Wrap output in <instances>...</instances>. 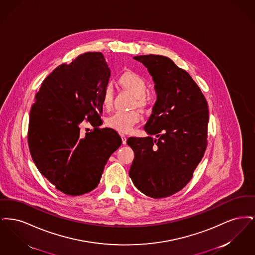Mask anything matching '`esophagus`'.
Here are the masks:
<instances>
[{
  "label": "esophagus",
  "instance_id": "34e87169",
  "mask_svg": "<svg viewBox=\"0 0 255 255\" xmlns=\"http://www.w3.org/2000/svg\"><path fill=\"white\" fill-rule=\"evenodd\" d=\"M122 143H123V144H126V142H127V137H126V135L123 134V133H122Z\"/></svg>",
  "mask_w": 255,
  "mask_h": 255
}]
</instances>
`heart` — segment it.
<instances>
[{
    "label": "heart",
    "instance_id": "1",
    "mask_svg": "<svg viewBox=\"0 0 255 255\" xmlns=\"http://www.w3.org/2000/svg\"><path fill=\"white\" fill-rule=\"evenodd\" d=\"M119 83L130 92L135 97L134 105L139 108H143L146 105L145 95L147 92V84L145 80L137 73L131 71L122 73L119 78ZM114 92L112 86L108 84L105 86L102 96L101 105L105 110H110L113 106ZM140 121V116L137 112H122L118 111L111 115L107 119L106 123L110 128L121 132L129 133L132 131L133 126Z\"/></svg>",
    "mask_w": 255,
    "mask_h": 255
}]
</instances>
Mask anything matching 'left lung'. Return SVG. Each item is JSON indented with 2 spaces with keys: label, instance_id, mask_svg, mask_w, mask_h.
<instances>
[{
  "label": "left lung",
  "instance_id": "obj_1",
  "mask_svg": "<svg viewBox=\"0 0 255 255\" xmlns=\"http://www.w3.org/2000/svg\"><path fill=\"white\" fill-rule=\"evenodd\" d=\"M133 59L152 75L157 101L144 126L149 136L127 139L134 153L129 176L146 196L166 198L189 182L204 157L208 106L189 73L168 57L149 54Z\"/></svg>",
  "mask_w": 255,
  "mask_h": 255
}]
</instances>
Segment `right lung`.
<instances>
[{
    "label": "right lung",
    "instance_id": "obj_1",
    "mask_svg": "<svg viewBox=\"0 0 255 255\" xmlns=\"http://www.w3.org/2000/svg\"><path fill=\"white\" fill-rule=\"evenodd\" d=\"M111 71L101 52H86L62 64L43 81L30 115L27 140L40 173L64 194L79 196L100 182L122 137L102 124L101 96ZM94 131L80 135V124Z\"/></svg>",
    "mask_w": 255,
    "mask_h": 255
}]
</instances>
